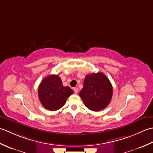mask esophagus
Returning a JSON list of instances; mask_svg holds the SVG:
<instances>
[{
  "label": "esophagus",
  "mask_w": 153,
  "mask_h": 153,
  "mask_svg": "<svg viewBox=\"0 0 153 153\" xmlns=\"http://www.w3.org/2000/svg\"><path fill=\"white\" fill-rule=\"evenodd\" d=\"M74 93H77V92H78V89L77 88V87H74Z\"/></svg>",
  "instance_id": "obj_1"
}]
</instances>
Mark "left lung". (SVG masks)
Segmentation results:
<instances>
[{
	"label": "left lung",
	"instance_id": "8db88e82",
	"mask_svg": "<svg viewBox=\"0 0 153 153\" xmlns=\"http://www.w3.org/2000/svg\"><path fill=\"white\" fill-rule=\"evenodd\" d=\"M112 86L101 72L87 75L79 93L85 106L93 111H100L109 105L112 97Z\"/></svg>",
	"mask_w": 153,
	"mask_h": 153
}]
</instances>
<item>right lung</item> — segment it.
<instances>
[{
    "label": "right lung",
    "mask_w": 153,
    "mask_h": 153,
    "mask_svg": "<svg viewBox=\"0 0 153 153\" xmlns=\"http://www.w3.org/2000/svg\"><path fill=\"white\" fill-rule=\"evenodd\" d=\"M74 91L69 87H64L58 75L47 76L38 88L40 102L45 109L54 111L62 108Z\"/></svg>",
    "instance_id": "obj_1"
}]
</instances>
